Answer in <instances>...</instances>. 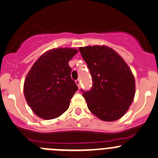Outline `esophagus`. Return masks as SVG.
I'll list each match as a JSON object with an SVG mask.
<instances>
[{
    "label": "esophagus",
    "mask_w": 158,
    "mask_h": 158,
    "mask_svg": "<svg viewBox=\"0 0 158 158\" xmlns=\"http://www.w3.org/2000/svg\"><path fill=\"white\" fill-rule=\"evenodd\" d=\"M76 85H78V88H80V84H81V82H80V80H79V79H78V80H76Z\"/></svg>",
    "instance_id": "esophagus-1"
}]
</instances>
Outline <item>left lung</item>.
I'll return each mask as SVG.
<instances>
[{
	"mask_svg": "<svg viewBox=\"0 0 158 158\" xmlns=\"http://www.w3.org/2000/svg\"><path fill=\"white\" fill-rule=\"evenodd\" d=\"M93 78V87L82 96L93 114L103 121L122 117L135 96V79L123 58L106 45L79 47Z\"/></svg>",
	"mask_w": 158,
	"mask_h": 158,
	"instance_id": "1",
	"label": "left lung"
}]
</instances>
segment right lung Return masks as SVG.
Here are the masks:
<instances>
[{"label": "right lung", "mask_w": 158, "mask_h": 158, "mask_svg": "<svg viewBox=\"0 0 158 158\" xmlns=\"http://www.w3.org/2000/svg\"><path fill=\"white\" fill-rule=\"evenodd\" d=\"M78 52L74 48H55L33 64L24 82V95L32 111L52 120L68 110L78 86L71 78L69 62Z\"/></svg>", "instance_id": "right-lung-1"}]
</instances>
